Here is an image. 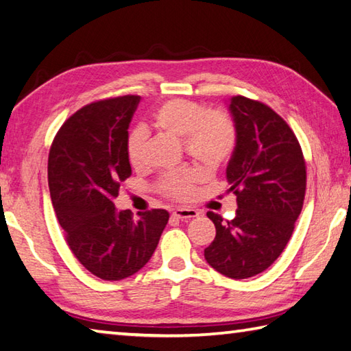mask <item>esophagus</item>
Instances as JSON below:
<instances>
[{
	"mask_svg": "<svg viewBox=\"0 0 351 351\" xmlns=\"http://www.w3.org/2000/svg\"><path fill=\"white\" fill-rule=\"evenodd\" d=\"M175 219H180V221H190V219H195L199 216V211L193 208H178L173 211Z\"/></svg>",
	"mask_w": 351,
	"mask_h": 351,
	"instance_id": "34e87169",
	"label": "esophagus"
}]
</instances>
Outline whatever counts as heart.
I'll list each match as a JSON object with an SVG mask.
<instances>
[{
    "label": "heart",
    "mask_w": 351,
    "mask_h": 351,
    "mask_svg": "<svg viewBox=\"0 0 351 351\" xmlns=\"http://www.w3.org/2000/svg\"><path fill=\"white\" fill-rule=\"evenodd\" d=\"M156 129L182 138L185 152L204 166L219 167L231 158L236 147V130L232 123L219 112H204L197 103L173 99L158 106L152 114ZM146 132L134 129L128 136L126 152L130 166L143 164ZM202 180L201 171L185 170L164 176L160 189L170 197L187 201L195 193V185Z\"/></svg>",
    "instance_id": "obj_1"
}]
</instances>
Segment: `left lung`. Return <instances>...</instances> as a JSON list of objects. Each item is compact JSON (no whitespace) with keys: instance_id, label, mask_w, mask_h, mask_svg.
Instances as JSON below:
<instances>
[{"instance_id":"8db88e82","label":"left lung","mask_w":351,"mask_h":351,"mask_svg":"<svg viewBox=\"0 0 351 351\" xmlns=\"http://www.w3.org/2000/svg\"><path fill=\"white\" fill-rule=\"evenodd\" d=\"M228 109L236 147L226 180L237 211L226 222L207 213L216 237L204 256L222 276L242 280L267 269L289 242L304 202L306 162L292 129L269 106L234 95Z\"/></svg>"}]
</instances>
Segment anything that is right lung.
Here are the masks:
<instances>
[{"label":"right lung","mask_w":351,"mask_h":351,"mask_svg":"<svg viewBox=\"0 0 351 351\" xmlns=\"http://www.w3.org/2000/svg\"><path fill=\"white\" fill-rule=\"evenodd\" d=\"M140 95L100 100L68 119L48 155V187L66 243L95 277L134 276L155 252L169 222L166 210H117L114 199L130 176L126 143Z\"/></svg>","instance_id":"1"}]
</instances>
